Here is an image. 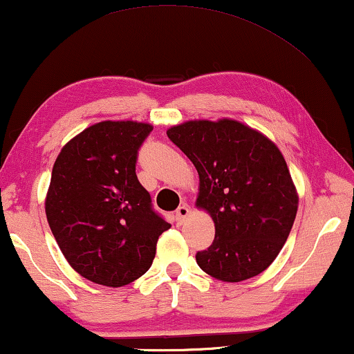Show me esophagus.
Instances as JSON below:
<instances>
[{
	"label": "esophagus",
	"instance_id": "34e87169",
	"mask_svg": "<svg viewBox=\"0 0 354 354\" xmlns=\"http://www.w3.org/2000/svg\"><path fill=\"white\" fill-rule=\"evenodd\" d=\"M189 213H191V208H189V205L178 207V210H176V220H178L179 223H183V221L186 220V218L189 216Z\"/></svg>",
	"mask_w": 354,
	"mask_h": 354
}]
</instances>
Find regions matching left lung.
I'll use <instances>...</instances> for the list:
<instances>
[{
    "label": "left lung",
    "mask_w": 354,
    "mask_h": 354,
    "mask_svg": "<svg viewBox=\"0 0 354 354\" xmlns=\"http://www.w3.org/2000/svg\"><path fill=\"white\" fill-rule=\"evenodd\" d=\"M167 136L196 167V205L215 223V239L197 252V265L225 282L258 276L276 260L298 210L281 151L265 134L231 118L184 122Z\"/></svg>",
    "instance_id": "obj_1"
}]
</instances>
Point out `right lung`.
<instances>
[{
  "instance_id": "obj_1",
  "label": "right lung",
  "mask_w": 354,
  "mask_h": 354,
  "mask_svg": "<svg viewBox=\"0 0 354 354\" xmlns=\"http://www.w3.org/2000/svg\"><path fill=\"white\" fill-rule=\"evenodd\" d=\"M152 131L139 122H99L62 147L44 210L59 248L88 281L122 287L141 277L171 225L153 212L136 176L138 151Z\"/></svg>"
}]
</instances>
